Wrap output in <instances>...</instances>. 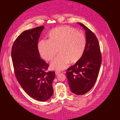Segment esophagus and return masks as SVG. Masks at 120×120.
<instances>
[{"mask_svg": "<svg viewBox=\"0 0 120 120\" xmlns=\"http://www.w3.org/2000/svg\"><path fill=\"white\" fill-rule=\"evenodd\" d=\"M55 75H58L59 73H60L61 72H60V71H55Z\"/></svg>", "mask_w": 120, "mask_h": 120, "instance_id": "esophagus-1", "label": "esophagus"}]
</instances>
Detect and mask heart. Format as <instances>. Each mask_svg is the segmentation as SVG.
I'll return each instance as SVG.
<instances>
[{
    "instance_id": "heart-1",
    "label": "heart",
    "mask_w": 120,
    "mask_h": 120,
    "mask_svg": "<svg viewBox=\"0 0 120 120\" xmlns=\"http://www.w3.org/2000/svg\"><path fill=\"white\" fill-rule=\"evenodd\" d=\"M86 47V38L83 33L69 26L60 27L51 31L49 40L44 39L38 44V49L42 57L52 60L50 67L54 70L65 68L70 62L74 64L82 56Z\"/></svg>"
}]
</instances>
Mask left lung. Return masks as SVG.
Wrapping results in <instances>:
<instances>
[{
  "mask_svg": "<svg viewBox=\"0 0 120 120\" xmlns=\"http://www.w3.org/2000/svg\"><path fill=\"white\" fill-rule=\"evenodd\" d=\"M85 30L86 47L80 59L67 69V77L71 92L83 95L90 91L95 84L102 63L100 46L94 33L81 23Z\"/></svg>",
  "mask_w": 120,
  "mask_h": 120,
  "instance_id": "obj_1",
  "label": "left lung"
}]
</instances>
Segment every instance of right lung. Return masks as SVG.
Returning a JSON list of instances; mask_svg holds the SVG:
<instances>
[{
	"mask_svg": "<svg viewBox=\"0 0 120 120\" xmlns=\"http://www.w3.org/2000/svg\"><path fill=\"white\" fill-rule=\"evenodd\" d=\"M44 26L25 30L11 49V57L17 80L22 89L34 99L46 101L53 94L54 71L46 72L49 65L40 58L38 41Z\"/></svg>",
	"mask_w": 120,
	"mask_h": 120,
	"instance_id": "add662e5",
	"label": "right lung"
}]
</instances>
